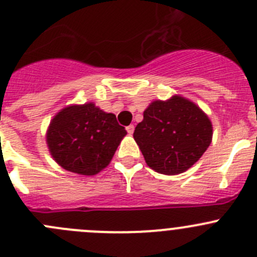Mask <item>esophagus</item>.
Wrapping results in <instances>:
<instances>
[{"mask_svg":"<svg viewBox=\"0 0 257 257\" xmlns=\"http://www.w3.org/2000/svg\"><path fill=\"white\" fill-rule=\"evenodd\" d=\"M126 132H128V134H133V132H134V125L133 124H131V125H128L126 126Z\"/></svg>","mask_w":257,"mask_h":257,"instance_id":"1","label":"esophagus"}]
</instances>
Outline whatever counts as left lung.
<instances>
[{
  "instance_id": "8db88e82",
  "label": "left lung",
  "mask_w": 257,
  "mask_h": 257,
  "mask_svg": "<svg viewBox=\"0 0 257 257\" xmlns=\"http://www.w3.org/2000/svg\"><path fill=\"white\" fill-rule=\"evenodd\" d=\"M147 164L167 176L191 168L212 139V124L196 104L182 96L153 101L133 134Z\"/></svg>"
}]
</instances>
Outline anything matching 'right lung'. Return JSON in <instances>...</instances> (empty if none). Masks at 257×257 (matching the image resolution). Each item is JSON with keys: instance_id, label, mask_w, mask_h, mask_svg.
Wrapping results in <instances>:
<instances>
[{"instance_id": "right-lung-1", "label": "right lung", "mask_w": 257, "mask_h": 257, "mask_svg": "<svg viewBox=\"0 0 257 257\" xmlns=\"http://www.w3.org/2000/svg\"><path fill=\"white\" fill-rule=\"evenodd\" d=\"M126 134L116 116L93 103L62 109L47 131L52 158L66 171L91 176L105 168Z\"/></svg>"}]
</instances>
